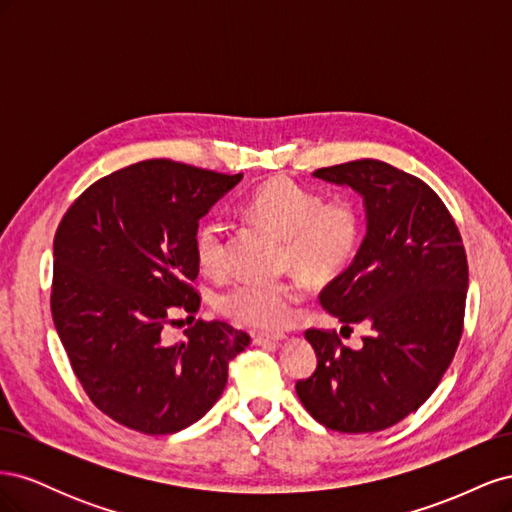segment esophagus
Segmentation results:
<instances>
[{
  "label": "esophagus",
  "mask_w": 512,
  "mask_h": 512,
  "mask_svg": "<svg viewBox=\"0 0 512 512\" xmlns=\"http://www.w3.org/2000/svg\"><path fill=\"white\" fill-rule=\"evenodd\" d=\"M286 339V335L277 333V335H271V333H258L254 335V344L256 346H275V344H282Z\"/></svg>",
  "instance_id": "34e87169"
}]
</instances>
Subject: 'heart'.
Masks as SVG:
<instances>
[{"label": "heart", "mask_w": 512, "mask_h": 512, "mask_svg": "<svg viewBox=\"0 0 512 512\" xmlns=\"http://www.w3.org/2000/svg\"><path fill=\"white\" fill-rule=\"evenodd\" d=\"M243 213L277 232L286 243V262L312 282H331L352 262L361 239V222L344 200L324 203L322 196L290 177H275L245 198ZM198 267L209 275L228 271V228L207 220L194 235ZM297 282L243 280L220 292V312L254 329L277 331L294 320L301 303Z\"/></svg>", "instance_id": "b5f03b06"}]
</instances>
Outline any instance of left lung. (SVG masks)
<instances>
[{"label": "left lung", "instance_id": "obj_1", "mask_svg": "<svg viewBox=\"0 0 512 512\" xmlns=\"http://www.w3.org/2000/svg\"><path fill=\"white\" fill-rule=\"evenodd\" d=\"M316 179L363 198L367 232L352 265L320 292L348 324H369L352 350L309 329L318 367L297 382L305 410L324 427L369 433L421 408L451 365L463 329L468 260L461 235L427 183L380 160L318 168Z\"/></svg>", "mask_w": 512, "mask_h": 512}]
</instances>
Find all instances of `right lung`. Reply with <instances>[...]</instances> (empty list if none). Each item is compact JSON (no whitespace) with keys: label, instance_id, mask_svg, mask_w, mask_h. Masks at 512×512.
I'll use <instances>...</instances> for the list:
<instances>
[{"label":"right lung","instance_id":"obj_1","mask_svg":"<svg viewBox=\"0 0 512 512\" xmlns=\"http://www.w3.org/2000/svg\"><path fill=\"white\" fill-rule=\"evenodd\" d=\"M243 175L145 160L74 200L53 243L51 312L89 399L123 427L164 436L203 418L250 335L203 322L164 337L177 309L196 314L198 222Z\"/></svg>","mask_w":512,"mask_h":512}]
</instances>
